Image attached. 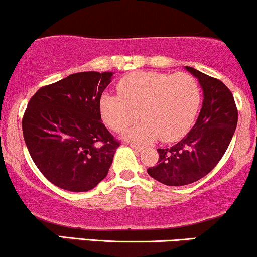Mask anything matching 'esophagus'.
I'll list each match as a JSON object with an SVG mask.
<instances>
[{
    "label": "esophagus",
    "mask_w": 257,
    "mask_h": 257,
    "mask_svg": "<svg viewBox=\"0 0 257 257\" xmlns=\"http://www.w3.org/2000/svg\"><path fill=\"white\" fill-rule=\"evenodd\" d=\"M131 146L132 148L134 149L135 151H138V152H140V151H143V146H140V145H135V144H131Z\"/></svg>",
    "instance_id": "esophagus-1"
}]
</instances>
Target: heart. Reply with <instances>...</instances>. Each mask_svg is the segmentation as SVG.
I'll list each match as a JSON object with an SVG mask.
<instances>
[{
  "label": "heart",
  "instance_id": "obj_1",
  "mask_svg": "<svg viewBox=\"0 0 257 257\" xmlns=\"http://www.w3.org/2000/svg\"><path fill=\"white\" fill-rule=\"evenodd\" d=\"M119 95L103 94L100 111L107 125L122 132L142 115L143 122L129 129L124 138L148 143L160 139L174 142L193 125L200 106V89L188 73L138 72L118 84Z\"/></svg>",
  "mask_w": 257,
  "mask_h": 257
}]
</instances>
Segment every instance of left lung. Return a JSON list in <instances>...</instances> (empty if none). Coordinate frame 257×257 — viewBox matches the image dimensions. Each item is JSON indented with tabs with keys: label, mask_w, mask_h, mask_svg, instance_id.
Instances as JSON below:
<instances>
[{
	"label": "left lung",
	"mask_w": 257,
	"mask_h": 257,
	"mask_svg": "<svg viewBox=\"0 0 257 257\" xmlns=\"http://www.w3.org/2000/svg\"><path fill=\"white\" fill-rule=\"evenodd\" d=\"M199 80L202 106L190 132L168 149H157L159 162L149 176L170 187H180L201 179L223 157L238 123L234 97L218 79L185 67Z\"/></svg>",
	"instance_id": "1"
}]
</instances>
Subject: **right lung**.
I'll list each match as a JSON object with an SVG mask.
<instances>
[{
  "label": "right lung",
  "instance_id": "right-lung-1",
  "mask_svg": "<svg viewBox=\"0 0 257 257\" xmlns=\"http://www.w3.org/2000/svg\"><path fill=\"white\" fill-rule=\"evenodd\" d=\"M112 72L75 73L41 87L25 111L23 135L39 171L73 193L94 189L108 173L119 143L101 119Z\"/></svg>",
  "mask_w": 257,
  "mask_h": 257
}]
</instances>
